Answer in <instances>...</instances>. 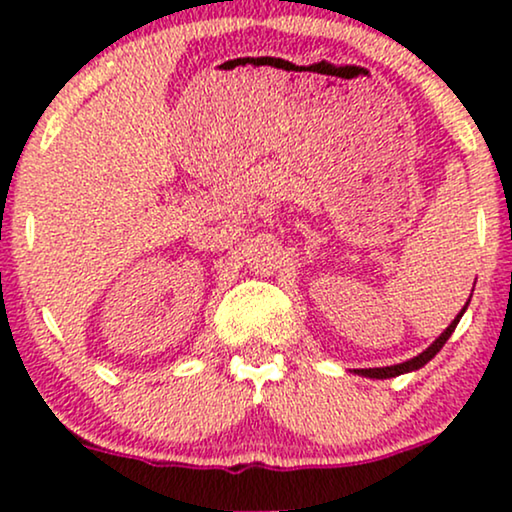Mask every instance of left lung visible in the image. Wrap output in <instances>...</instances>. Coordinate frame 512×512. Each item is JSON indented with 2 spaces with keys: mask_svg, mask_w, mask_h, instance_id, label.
Returning a JSON list of instances; mask_svg holds the SVG:
<instances>
[{
  "mask_svg": "<svg viewBox=\"0 0 512 512\" xmlns=\"http://www.w3.org/2000/svg\"><path fill=\"white\" fill-rule=\"evenodd\" d=\"M472 298V296H469ZM467 305H469V301L464 303V308L460 310V315L455 317V320L450 322L448 325V330H445L443 334H440V337L436 339V342H433L431 346H428L426 351H421L419 356H414V358H409V361H404V363H397V366H385V368H356L354 373H358V375H363V378H378V380H383V378H395V375H402V373H411V370H419V368H424L428 361H431L433 356L438 354L440 349H443L445 346V342H448L450 339V334L455 332V327H457V322H460V317L464 315V310H467Z\"/></svg>",
  "mask_w": 512,
  "mask_h": 512,
  "instance_id": "8db88e82",
  "label": "left lung"
}]
</instances>
